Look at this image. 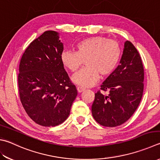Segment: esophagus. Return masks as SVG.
Listing matches in <instances>:
<instances>
[{"label":"esophagus","instance_id":"esophagus-1","mask_svg":"<svg viewBox=\"0 0 160 160\" xmlns=\"http://www.w3.org/2000/svg\"><path fill=\"white\" fill-rule=\"evenodd\" d=\"M77 89L79 92H81L85 90V88H83V87H81V86H77Z\"/></svg>","mask_w":160,"mask_h":160}]
</instances>
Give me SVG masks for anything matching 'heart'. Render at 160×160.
Wrapping results in <instances>:
<instances>
[{
    "mask_svg": "<svg viewBox=\"0 0 160 160\" xmlns=\"http://www.w3.org/2000/svg\"><path fill=\"white\" fill-rule=\"evenodd\" d=\"M77 51H64L61 56L62 65L74 72L86 61L87 67L78 72L72 81L78 85L93 86L102 77L112 72L119 62L121 49L118 42L107 38L97 36L85 39L78 42Z\"/></svg>",
    "mask_w": 160,
    "mask_h": 160,
    "instance_id": "1",
    "label": "heart"
}]
</instances>
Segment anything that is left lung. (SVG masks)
Instances as JSON below:
<instances>
[{"instance_id":"obj_1","label":"left lung","mask_w":160,"mask_h":160,"mask_svg":"<svg viewBox=\"0 0 160 160\" xmlns=\"http://www.w3.org/2000/svg\"><path fill=\"white\" fill-rule=\"evenodd\" d=\"M120 65L101 85L95 94L92 115L99 125L114 128L125 123L140 104L143 92L144 70L136 47L126 41Z\"/></svg>"}]
</instances>
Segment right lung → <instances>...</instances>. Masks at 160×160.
Returning <instances> with one entry per match:
<instances>
[{"label": "right lung", "mask_w": 160, "mask_h": 160, "mask_svg": "<svg viewBox=\"0 0 160 160\" xmlns=\"http://www.w3.org/2000/svg\"><path fill=\"white\" fill-rule=\"evenodd\" d=\"M63 44L58 33L45 31L26 48L19 63V98L37 124L54 127L70 115L77 90L61 62Z\"/></svg>", "instance_id": "right-lung-1"}]
</instances>
